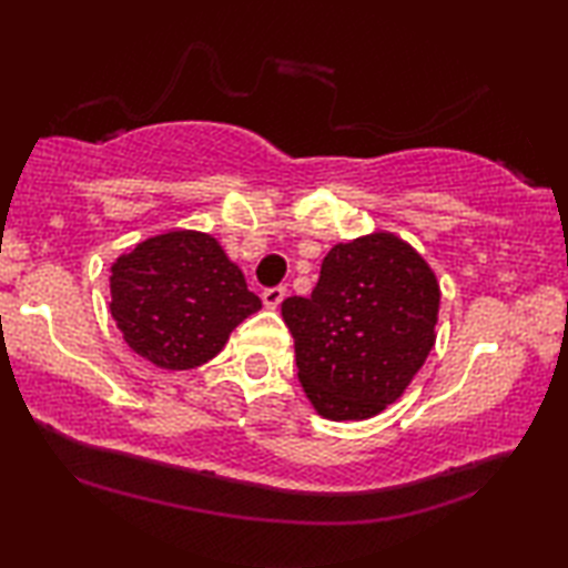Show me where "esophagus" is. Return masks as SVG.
<instances>
[{
    "label": "esophagus",
    "mask_w": 568,
    "mask_h": 568,
    "mask_svg": "<svg viewBox=\"0 0 568 568\" xmlns=\"http://www.w3.org/2000/svg\"><path fill=\"white\" fill-rule=\"evenodd\" d=\"M285 285H273V287H265L263 291V303L267 305V307H277L283 303V297H285Z\"/></svg>",
    "instance_id": "obj_1"
}]
</instances>
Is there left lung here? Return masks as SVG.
<instances>
[{
  "mask_svg": "<svg viewBox=\"0 0 568 568\" xmlns=\"http://www.w3.org/2000/svg\"><path fill=\"white\" fill-rule=\"evenodd\" d=\"M438 283L396 235L335 245L311 297H285L307 398L331 420H363L396 400L436 341Z\"/></svg>",
  "mask_w": 568,
  "mask_h": 568,
  "instance_id": "left-lung-1",
  "label": "left lung"
}]
</instances>
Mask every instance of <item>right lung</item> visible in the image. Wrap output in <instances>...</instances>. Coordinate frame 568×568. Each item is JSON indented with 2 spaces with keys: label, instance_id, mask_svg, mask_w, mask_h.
<instances>
[{
  "label": "right lung",
  "instance_id": "add662e5",
  "mask_svg": "<svg viewBox=\"0 0 568 568\" xmlns=\"http://www.w3.org/2000/svg\"><path fill=\"white\" fill-rule=\"evenodd\" d=\"M110 291L122 338L168 371L207 363L261 307L217 240L192 230L150 237L118 257Z\"/></svg>",
  "mask_w": 568,
  "mask_h": 568
}]
</instances>
